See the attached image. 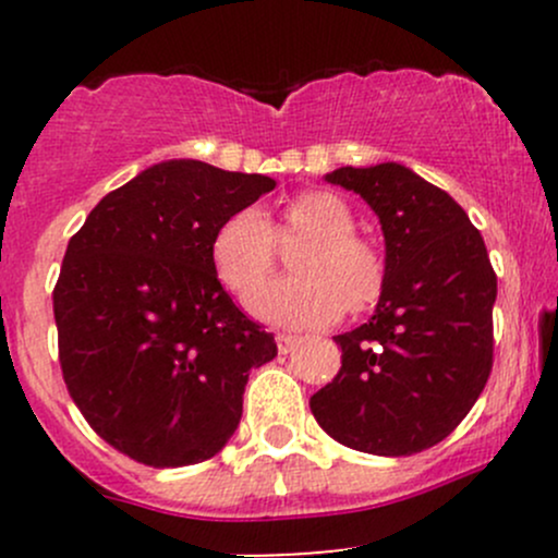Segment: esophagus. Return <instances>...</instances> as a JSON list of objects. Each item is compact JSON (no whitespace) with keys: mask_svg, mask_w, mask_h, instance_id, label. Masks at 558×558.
<instances>
[{"mask_svg":"<svg viewBox=\"0 0 558 558\" xmlns=\"http://www.w3.org/2000/svg\"><path fill=\"white\" fill-rule=\"evenodd\" d=\"M296 341H299V338L296 336H288V332H278V336H275V343H278L280 354H288V351H291L293 345H296Z\"/></svg>","mask_w":558,"mask_h":558,"instance_id":"obj_1","label":"esophagus"}]
</instances>
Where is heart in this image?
<instances>
[{
    "label": "heart",
    "mask_w": 558,
    "mask_h": 558,
    "mask_svg": "<svg viewBox=\"0 0 558 558\" xmlns=\"http://www.w3.org/2000/svg\"><path fill=\"white\" fill-rule=\"evenodd\" d=\"M354 213L330 191H304L278 217L239 209L215 228L209 262L222 286L248 301L274 269V243L292 253L293 279L268 287L252 301L254 315L286 328L328 325L345 310L360 315L386 288V259L373 241L356 233Z\"/></svg>",
    "instance_id": "1"
}]
</instances>
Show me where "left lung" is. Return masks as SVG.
I'll list each match as a JSON object with an SVG mask.
<instances>
[{
    "label": "left lung",
    "mask_w": 558,
    "mask_h": 558,
    "mask_svg": "<svg viewBox=\"0 0 558 558\" xmlns=\"http://www.w3.org/2000/svg\"><path fill=\"white\" fill-rule=\"evenodd\" d=\"M325 181L380 220L386 288L367 323L336 336L341 369L310 409L338 444L412 457L451 435L488 383L496 272L464 209L403 165L338 168Z\"/></svg>",
    "instance_id": "left-lung-1"
}]
</instances>
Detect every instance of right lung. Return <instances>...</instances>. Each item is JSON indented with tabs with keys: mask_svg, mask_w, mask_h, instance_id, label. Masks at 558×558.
I'll use <instances>...</instances> for the list:
<instances>
[{
	"mask_svg": "<svg viewBox=\"0 0 558 558\" xmlns=\"http://www.w3.org/2000/svg\"><path fill=\"white\" fill-rule=\"evenodd\" d=\"M267 175L168 159L101 198L54 286L60 364L99 438L149 466L213 459L235 433L248 373L278 356L209 262L228 215Z\"/></svg>",
	"mask_w": 558,
	"mask_h": 558,
	"instance_id": "right-lung-1",
	"label": "right lung"
}]
</instances>
